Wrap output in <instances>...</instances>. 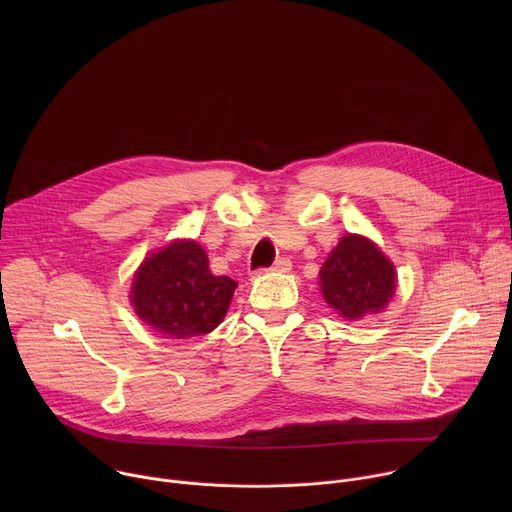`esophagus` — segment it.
I'll return each mask as SVG.
<instances>
[{"label": "esophagus", "instance_id": "obj_1", "mask_svg": "<svg viewBox=\"0 0 512 512\" xmlns=\"http://www.w3.org/2000/svg\"><path fill=\"white\" fill-rule=\"evenodd\" d=\"M269 271H279V273H287V271H291V261L289 259H285V257H279L273 265H271V269Z\"/></svg>", "mask_w": 512, "mask_h": 512}]
</instances>
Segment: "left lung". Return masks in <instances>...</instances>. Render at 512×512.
<instances>
[{"instance_id":"1","label":"left lung","mask_w":512,"mask_h":512,"mask_svg":"<svg viewBox=\"0 0 512 512\" xmlns=\"http://www.w3.org/2000/svg\"><path fill=\"white\" fill-rule=\"evenodd\" d=\"M328 306L348 320L385 308L395 294V269L375 243L346 235L320 269Z\"/></svg>"}]
</instances>
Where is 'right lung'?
Listing matches in <instances>:
<instances>
[{"mask_svg":"<svg viewBox=\"0 0 512 512\" xmlns=\"http://www.w3.org/2000/svg\"><path fill=\"white\" fill-rule=\"evenodd\" d=\"M237 281L212 275L204 249L176 241L143 261L133 277L137 316L168 338L202 336L223 322Z\"/></svg>","mask_w":512,"mask_h":512,"instance_id":"right-lung-1","label":"right lung"}]
</instances>
